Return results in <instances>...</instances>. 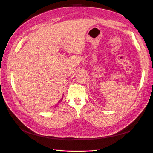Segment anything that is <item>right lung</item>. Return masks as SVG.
Masks as SVG:
<instances>
[{
	"label": "right lung",
	"mask_w": 153,
	"mask_h": 153,
	"mask_svg": "<svg viewBox=\"0 0 153 153\" xmlns=\"http://www.w3.org/2000/svg\"><path fill=\"white\" fill-rule=\"evenodd\" d=\"M62 99H61V100H60V101H59V103H60V101H62Z\"/></svg>",
	"instance_id": "obj_1"
}]
</instances>
